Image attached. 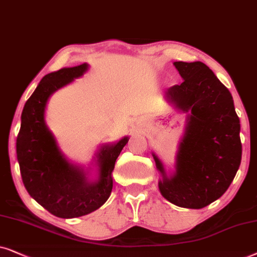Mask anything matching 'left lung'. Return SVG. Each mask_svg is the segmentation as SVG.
<instances>
[{
    "instance_id": "8db88e82",
    "label": "left lung",
    "mask_w": 257,
    "mask_h": 257,
    "mask_svg": "<svg viewBox=\"0 0 257 257\" xmlns=\"http://www.w3.org/2000/svg\"><path fill=\"white\" fill-rule=\"evenodd\" d=\"M183 82L164 93L166 101L186 114V128L167 173L153 154L162 196L177 207L201 209L220 198L241 163L240 118L230 91L206 64L174 62Z\"/></svg>"
}]
</instances>
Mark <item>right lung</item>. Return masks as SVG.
Here are the masks:
<instances>
[{"label":"right lung","instance_id":"1","mask_svg":"<svg viewBox=\"0 0 257 257\" xmlns=\"http://www.w3.org/2000/svg\"><path fill=\"white\" fill-rule=\"evenodd\" d=\"M88 69L89 64L83 63L46 75L23 107L16 140L17 161L27 191L44 209L61 218L83 216L103 206L111 194L115 162L129 141L124 136L100 147L93 161L94 177L91 167L84 169L69 162L57 146L46 123L48 101Z\"/></svg>","mask_w":257,"mask_h":257}]
</instances>
